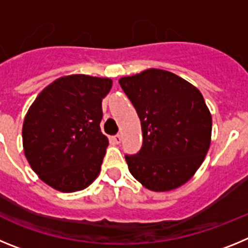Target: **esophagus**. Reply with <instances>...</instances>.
Instances as JSON below:
<instances>
[{
	"label": "esophagus",
	"mask_w": 248,
	"mask_h": 248,
	"mask_svg": "<svg viewBox=\"0 0 248 248\" xmlns=\"http://www.w3.org/2000/svg\"><path fill=\"white\" fill-rule=\"evenodd\" d=\"M111 140H113V141L115 144H120V140H122V137H120L119 134H117V135H114V137L111 138Z\"/></svg>",
	"instance_id": "34e87169"
}]
</instances>
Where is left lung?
I'll list each match as a JSON object with an SVG mask.
<instances>
[{"mask_svg": "<svg viewBox=\"0 0 248 248\" xmlns=\"http://www.w3.org/2000/svg\"><path fill=\"white\" fill-rule=\"evenodd\" d=\"M119 84L134 105L143 146L125 155L129 171L151 191H169L189 181L211 141L212 118L202 94L171 72L146 69Z\"/></svg>", "mask_w": 248, "mask_h": 248, "instance_id": "obj_1", "label": "left lung"}]
</instances>
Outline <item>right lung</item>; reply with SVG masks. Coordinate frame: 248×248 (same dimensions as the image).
Here are the masks:
<instances>
[{
  "instance_id": "obj_1",
  "label": "right lung",
  "mask_w": 248,
  "mask_h": 248,
  "mask_svg": "<svg viewBox=\"0 0 248 248\" xmlns=\"http://www.w3.org/2000/svg\"><path fill=\"white\" fill-rule=\"evenodd\" d=\"M111 79L72 74L46 87L26 114L22 139L31 168L50 187L74 192L100 172L108 138L100 130L102 100Z\"/></svg>"
}]
</instances>
